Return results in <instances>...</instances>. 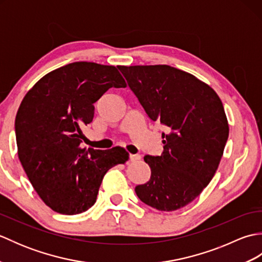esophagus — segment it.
<instances>
[{"label": "esophagus", "mask_w": 262, "mask_h": 262, "mask_svg": "<svg viewBox=\"0 0 262 262\" xmlns=\"http://www.w3.org/2000/svg\"><path fill=\"white\" fill-rule=\"evenodd\" d=\"M129 160L132 162H136V161L141 160V155L140 154H129Z\"/></svg>", "instance_id": "esophagus-1"}]
</instances>
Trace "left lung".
Instances as JSON below:
<instances>
[{"mask_svg":"<svg viewBox=\"0 0 262 262\" xmlns=\"http://www.w3.org/2000/svg\"><path fill=\"white\" fill-rule=\"evenodd\" d=\"M118 70L148 118L168 129L163 153L144 157L151 178L135 192L155 209H179L199 196L219 168L229 138L223 103L210 86L169 65Z\"/></svg>","mask_w":262,"mask_h":262,"instance_id":"obj_1","label":"left lung"}]
</instances>
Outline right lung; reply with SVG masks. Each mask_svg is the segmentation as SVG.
<instances>
[{"mask_svg":"<svg viewBox=\"0 0 262 262\" xmlns=\"http://www.w3.org/2000/svg\"><path fill=\"white\" fill-rule=\"evenodd\" d=\"M125 86L115 66L75 62L46 74L22 100L14 124L19 160L53 210H88L105 172L128 160L125 149L80 146L81 128L92 121L94 103L109 89Z\"/></svg>","mask_w":262,"mask_h":262,"instance_id":"1","label":"right lung"}]
</instances>
